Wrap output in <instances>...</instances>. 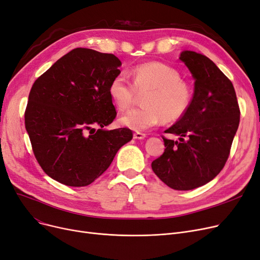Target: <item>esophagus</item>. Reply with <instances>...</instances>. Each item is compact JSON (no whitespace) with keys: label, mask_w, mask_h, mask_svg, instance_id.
<instances>
[{"label":"esophagus","mask_w":260,"mask_h":260,"mask_svg":"<svg viewBox=\"0 0 260 260\" xmlns=\"http://www.w3.org/2000/svg\"><path fill=\"white\" fill-rule=\"evenodd\" d=\"M145 137H146V135L143 134V133H140V132L134 133V138L135 139H144Z\"/></svg>","instance_id":"obj_1"}]
</instances>
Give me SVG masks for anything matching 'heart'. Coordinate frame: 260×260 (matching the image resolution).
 I'll use <instances>...</instances> for the list:
<instances>
[{
	"label": "heart",
	"instance_id": "heart-1",
	"mask_svg": "<svg viewBox=\"0 0 260 260\" xmlns=\"http://www.w3.org/2000/svg\"><path fill=\"white\" fill-rule=\"evenodd\" d=\"M132 84L123 75L109 85V95L119 110L132 107L143 95L140 108L124 114L120 123L133 131L142 132L156 126L161 120L173 122L186 115L192 94L174 68L161 62H146L135 67L129 73Z\"/></svg>",
	"mask_w": 260,
	"mask_h": 260
}]
</instances>
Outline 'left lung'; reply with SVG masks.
Listing matches in <instances>:
<instances>
[{
    "mask_svg": "<svg viewBox=\"0 0 260 260\" xmlns=\"http://www.w3.org/2000/svg\"><path fill=\"white\" fill-rule=\"evenodd\" d=\"M184 61L194 78V93L186 115L162 136L164 154L152 162L154 173L175 190L207 184L226 164L239 126L240 109L232 82L205 55L184 51Z\"/></svg>",
    "mask_w": 260,
    "mask_h": 260,
    "instance_id": "obj_1",
    "label": "left lung"
}]
</instances>
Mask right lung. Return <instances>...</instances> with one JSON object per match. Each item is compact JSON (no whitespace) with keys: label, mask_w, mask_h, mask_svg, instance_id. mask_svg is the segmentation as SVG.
Here are the masks:
<instances>
[{"label":"right lung","mask_w":260,"mask_h":260,"mask_svg":"<svg viewBox=\"0 0 260 260\" xmlns=\"http://www.w3.org/2000/svg\"><path fill=\"white\" fill-rule=\"evenodd\" d=\"M120 66L114 54L76 48L34 83L25 128L42 170L60 184L90 185L132 140L129 128H103L117 117L109 85Z\"/></svg>","instance_id":"add662e5"}]
</instances>
